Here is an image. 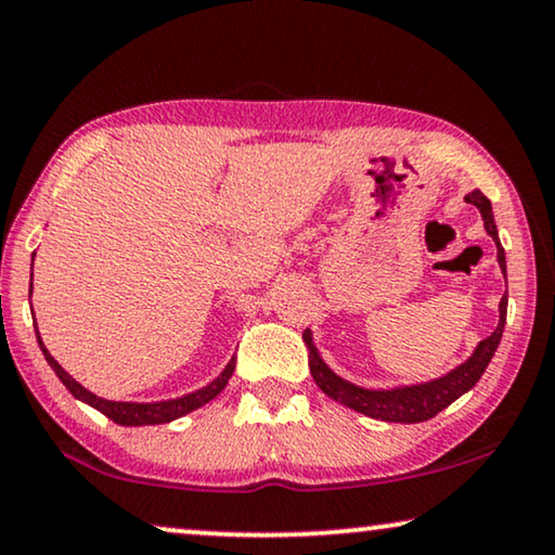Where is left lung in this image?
<instances>
[{"label":"left lung","mask_w":555,"mask_h":555,"mask_svg":"<svg viewBox=\"0 0 555 555\" xmlns=\"http://www.w3.org/2000/svg\"><path fill=\"white\" fill-rule=\"evenodd\" d=\"M465 203L476 205L480 210V218H483L486 232L493 237L498 247V264H501L505 275V250L501 247V240H498L495 220H493V207L491 199H488L480 190H473L470 195H465ZM498 312H501V320H498L495 331L486 337V340L478 343V348L473 350V356L465 360L463 365H457L443 377H436L430 383L421 385H405V388H392V390H367L360 388V385H352L343 380L340 375H335L331 367L325 365V360L320 358L315 345H312V333L305 331V345L310 350V373L315 377L318 388L331 396L337 403L352 408V411L371 415L375 421L385 423H423L430 421L433 415H438L443 408H448L468 392L473 385L480 380V375L486 373L488 363H491L493 352L503 337L505 327V312H508V293L501 297V305H498Z\"/></svg>","instance_id":"1"}]
</instances>
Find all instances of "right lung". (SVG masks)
<instances>
[{
    "label": "right lung",
    "mask_w": 555,
    "mask_h": 555,
    "mask_svg": "<svg viewBox=\"0 0 555 555\" xmlns=\"http://www.w3.org/2000/svg\"><path fill=\"white\" fill-rule=\"evenodd\" d=\"M29 295H31V285H29ZM35 333H37V325H35ZM37 343L44 352L47 363H50L52 371L57 373V377L64 383V388H67L77 400H82V403L98 408L100 413H104L109 417V421H115L119 425H159V423L178 421V417L197 411L199 405L210 403L215 396H220V392L224 390V385H228V380L232 377V373H235V358H232L228 367H224V371L218 377H215L210 385H205V388L190 392V396H182V398H175V400H159V403H117V400H104L100 396H94V392H90L87 388H82V385H79L75 377L64 371L57 360L50 356V350L44 348V343H42V337H39V333H37Z\"/></svg>",
    "instance_id": "1"
}]
</instances>
